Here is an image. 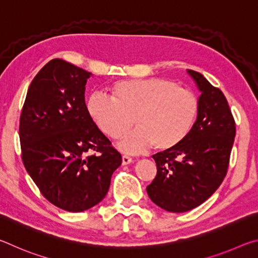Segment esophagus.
<instances>
[{
	"label": "esophagus",
	"instance_id": "obj_1",
	"mask_svg": "<svg viewBox=\"0 0 258 258\" xmlns=\"http://www.w3.org/2000/svg\"><path fill=\"white\" fill-rule=\"evenodd\" d=\"M121 163H123V165H128L132 163V158H131L130 156L124 155L123 157H121Z\"/></svg>",
	"mask_w": 258,
	"mask_h": 258
}]
</instances>
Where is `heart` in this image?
I'll return each instance as SVG.
<instances>
[{"label":"heart","instance_id":"1","mask_svg":"<svg viewBox=\"0 0 258 258\" xmlns=\"http://www.w3.org/2000/svg\"><path fill=\"white\" fill-rule=\"evenodd\" d=\"M86 109L98 128L113 140L123 138L133 123L137 125L119 148L128 154H139L151 146L158 151L180 146L197 119L199 100L176 82L157 77L116 83L112 99L92 93Z\"/></svg>","mask_w":258,"mask_h":258}]
</instances>
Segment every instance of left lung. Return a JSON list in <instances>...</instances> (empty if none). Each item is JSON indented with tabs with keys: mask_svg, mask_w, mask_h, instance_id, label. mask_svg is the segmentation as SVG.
Segmentation results:
<instances>
[{
	"mask_svg": "<svg viewBox=\"0 0 258 258\" xmlns=\"http://www.w3.org/2000/svg\"><path fill=\"white\" fill-rule=\"evenodd\" d=\"M187 73L202 91L199 112L180 146L152 156L157 174L147 186L157 206L172 213L194 209L211 197L228 173L235 121L228 100L202 74Z\"/></svg>",
	"mask_w": 258,
	"mask_h": 258,
	"instance_id": "obj_1",
	"label": "left lung"
}]
</instances>
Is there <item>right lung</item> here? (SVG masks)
<instances>
[{
  "label": "right lung",
  "mask_w": 258,
  "mask_h": 258,
  "mask_svg": "<svg viewBox=\"0 0 258 258\" xmlns=\"http://www.w3.org/2000/svg\"><path fill=\"white\" fill-rule=\"evenodd\" d=\"M91 73L52 59L34 77L19 120L21 159L41 194L67 212L106 197L121 156L87 113Z\"/></svg>",
  "instance_id": "1"
}]
</instances>
